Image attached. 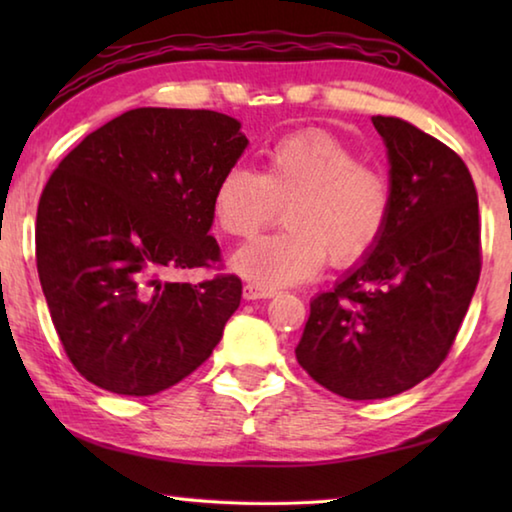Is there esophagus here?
Listing matches in <instances>:
<instances>
[{
	"label": "esophagus",
	"mask_w": 512,
	"mask_h": 512,
	"mask_svg": "<svg viewBox=\"0 0 512 512\" xmlns=\"http://www.w3.org/2000/svg\"><path fill=\"white\" fill-rule=\"evenodd\" d=\"M275 291L273 289H266V287H259V284H244V298L246 300H259V298H273Z\"/></svg>",
	"instance_id": "obj_1"
}]
</instances>
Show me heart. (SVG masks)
<instances>
[{"mask_svg":"<svg viewBox=\"0 0 512 512\" xmlns=\"http://www.w3.org/2000/svg\"><path fill=\"white\" fill-rule=\"evenodd\" d=\"M287 228L237 250L232 268L259 287H284L318 273L359 264L384 237L393 187L384 171L361 162L350 146L325 133H296L266 151L264 169L223 171L212 194L219 230L246 239L277 219Z\"/></svg>","mask_w":512,"mask_h":512,"instance_id":"heart-1","label":"heart"}]
</instances>
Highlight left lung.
Instances as JSON below:
<instances>
[{
  "label": "left lung",
  "mask_w": 512,
  "mask_h": 512,
  "mask_svg": "<svg viewBox=\"0 0 512 512\" xmlns=\"http://www.w3.org/2000/svg\"><path fill=\"white\" fill-rule=\"evenodd\" d=\"M391 162L393 212L375 250L311 300L296 348L309 377L348 400L404 393L447 359L481 275L470 169L397 117H372Z\"/></svg>",
  "instance_id": "1"
}]
</instances>
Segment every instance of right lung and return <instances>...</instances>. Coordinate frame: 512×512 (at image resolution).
<instances>
[{"label": "right lung", "instance_id": "add662e5", "mask_svg": "<svg viewBox=\"0 0 512 512\" xmlns=\"http://www.w3.org/2000/svg\"><path fill=\"white\" fill-rule=\"evenodd\" d=\"M239 128L214 110H128L69 151L42 189V293L69 361L103 391L144 397L178 384L237 311V275H169L221 262L212 194L248 146Z\"/></svg>", "mask_w": 512, "mask_h": 512}]
</instances>
